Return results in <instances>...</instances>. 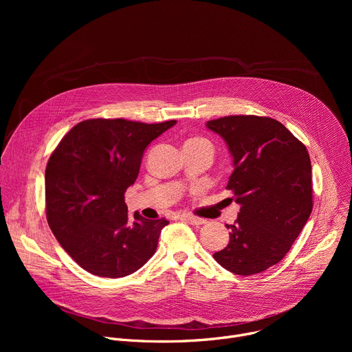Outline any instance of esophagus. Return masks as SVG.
Wrapping results in <instances>:
<instances>
[{
  "mask_svg": "<svg viewBox=\"0 0 352 352\" xmlns=\"http://www.w3.org/2000/svg\"><path fill=\"white\" fill-rule=\"evenodd\" d=\"M181 217L192 226H202V224L206 223L205 219H200V217H196V216H192V214H182Z\"/></svg>",
  "mask_w": 352,
  "mask_h": 352,
  "instance_id": "esophagus-1",
  "label": "esophagus"
}]
</instances>
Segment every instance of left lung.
Returning <instances> with one entry per match:
<instances>
[{"mask_svg":"<svg viewBox=\"0 0 352 352\" xmlns=\"http://www.w3.org/2000/svg\"><path fill=\"white\" fill-rule=\"evenodd\" d=\"M232 156L227 189L241 205L226 226L228 245L213 255L234 274H258L277 265L307 224L312 204L309 153L281 122L258 116L208 121Z\"/></svg>","mask_w":352,"mask_h":352,"instance_id":"1","label":"left lung"}]
</instances>
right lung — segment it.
I'll list each match as a JSON object with an SVG mask.
<instances>
[{"instance_id": "add662e5", "label": "right lung", "mask_w": 352, "mask_h": 352, "mask_svg": "<svg viewBox=\"0 0 352 352\" xmlns=\"http://www.w3.org/2000/svg\"><path fill=\"white\" fill-rule=\"evenodd\" d=\"M177 124L96 118L76 124L45 167V216L60 245L86 272L120 278L157 249L166 219L128 214L124 193L147 144Z\"/></svg>"}]
</instances>
